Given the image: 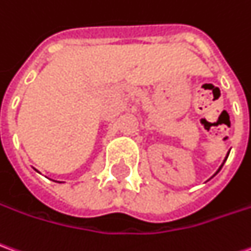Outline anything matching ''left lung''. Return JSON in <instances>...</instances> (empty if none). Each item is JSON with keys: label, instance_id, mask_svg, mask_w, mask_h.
I'll return each mask as SVG.
<instances>
[{"label": "left lung", "instance_id": "8db88e82", "mask_svg": "<svg viewBox=\"0 0 251 251\" xmlns=\"http://www.w3.org/2000/svg\"><path fill=\"white\" fill-rule=\"evenodd\" d=\"M227 156H228V155H227ZM224 162H226V160H224ZM223 164H224V163H223ZM223 164H222V167H223ZM219 170H220V168H219Z\"/></svg>", "mask_w": 251, "mask_h": 251}]
</instances>
